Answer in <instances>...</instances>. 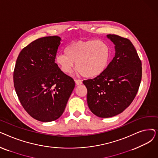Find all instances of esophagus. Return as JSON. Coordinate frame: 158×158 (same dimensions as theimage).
I'll list each match as a JSON object with an SVG mask.
<instances>
[{
    "mask_svg": "<svg viewBox=\"0 0 158 158\" xmlns=\"http://www.w3.org/2000/svg\"><path fill=\"white\" fill-rule=\"evenodd\" d=\"M75 82H76V85H82V81L81 80H80V79H75Z\"/></svg>",
    "mask_w": 158,
    "mask_h": 158,
    "instance_id": "1",
    "label": "esophagus"
}]
</instances>
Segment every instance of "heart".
I'll list each match as a JSON object with an SVG mask.
<instances>
[{
	"mask_svg": "<svg viewBox=\"0 0 158 158\" xmlns=\"http://www.w3.org/2000/svg\"><path fill=\"white\" fill-rule=\"evenodd\" d=\"M111 55V48L104 41L79 40L66 48V52L58 54L56 62L64 73H70L76 63V68L82 76L95 77L105 71Z\"/></svg>",
	"mask_w": 158,
	"mask_h": 158,
	"instance_id": "heart-1",
	"label": "heart"
}]
</instances>
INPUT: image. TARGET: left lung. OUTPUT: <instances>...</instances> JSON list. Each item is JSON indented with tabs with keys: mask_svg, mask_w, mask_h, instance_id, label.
Wrapping results in <instances>:
<instances>
[{
	"mask_svg": "<svg viewBox=\"0 0 158 158\" xmlns=\"http://www.w3.org/2000/svg\"><path fill=\"white\" fill-rule=\"evenodd\" d=\"M107 38L114 45V57L101 75L83 81L89 108L101 118L125 110L136 97L142 76V62L131 41L115 35Z\"/></svg>",
	"mask_w": 158,
	"mask_h": 158,
	"instance_id": "8db88e82",
	"label": "left lung"
}]
</instances>
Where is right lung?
<instances>
[{
	"label": "right lung",
	"mask_w": 158,
	"mask_h": 158,
	"mask_svg": "<svg viewBox=\"0 0 158 158\" xmlns=\"http://www.w3.org/2000/svg\"><path fill=\"white\" fill-rule=\"evenodd\" d=\"M59 36L37 39L20 52L13 73L19 101L35 119L48 122L59 118L75 87L73 79L55 63Z\"/></svg>",
	"instance_id": "right-lung-1"
}]
</instances>
